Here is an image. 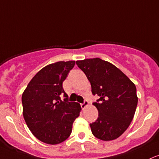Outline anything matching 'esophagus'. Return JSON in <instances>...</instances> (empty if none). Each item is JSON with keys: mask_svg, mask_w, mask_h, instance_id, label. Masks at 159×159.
Wrapping results in <instances>:
<instances>
[{"mask_svg": "<svg viewBox=\"0 0 159 159\" xmlns=\"http://www.w3.org/2000/svg\"><path fill=\"white\" fill-rule=\"evenodd\" d=\"M88 104H89V103H88V101H87V100H85L84 102V103H81V109H84L85 108H86L87 106H88Z\"/></svg>", "mask_w": 159, "mask_h": 159, "instance_id": "obj_1", "label": "esophagus"}]
</instances>
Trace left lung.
I'll list each match as a JSON object with an SVG mask.
<instances>
[{"label":"left lung","instance_id":"obj_1","mask_svg":"<svg viewBox=\"0 0 159 159\" xmlns=\"http://www.w3.org/2000/svg\"><path fill=\"white\" fill-rule=\"evenodd\" d=\"M76 64L86 75L93 95L100 97L93 103L99 116L90 124L92 134L104 141L118 138L135 114L138 102L135 84L116 66L99 58L78 60Z\"/></svg>","mask_w":159,"mask_h":159}]
</instances>
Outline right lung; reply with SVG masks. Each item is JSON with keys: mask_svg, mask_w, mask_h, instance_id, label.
<instances>
[{"mask_svg": "<svg viewBox=\"0 0 159 159\" xmlns=\"http://www.w3.org/2000/svg\"><path fill=\"white\" fill-rule=\"evenodd\" d=\"M75 61H60L41 69L31 80L22 96V114L28 128L41 142L59 144L70 136L79 116V103L69 102L62 88ZM63 94L64 101L60 99Z\"/></svg>", "mask_w": 159, "mask_h": 159, "instance_id": "1", "label": "right lung"}]
</instances>
